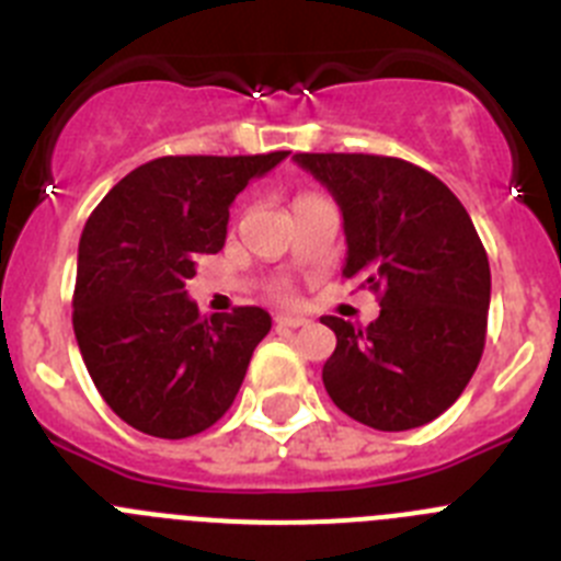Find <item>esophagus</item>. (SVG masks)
Listing matches in <instances>:
<instances>
[{"mask_svg": "<svg viewBox=\"0 0 561 561\" xmlns=\"http://www.w3.org/2000/svg\"><path fill=\"white\" fill-rule=\"evenodd\" d=\"M274 323L279 329H298V327H307V323H310V318L290 316V312H282V316L274 318Z\"/></svg>", "mask_w": 561, "mask_h": 561, "instance_id": "1", "label": "esophagus"}]
</instances>
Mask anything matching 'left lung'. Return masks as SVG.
Masks as SVG:
<instances>
[{"label":"left lung","mask_w":561,"mask_h":561,"mask_svg":"<svg viewBox=\"0 0 561 561\" xmlns=\"http://www.w3.org/2000/svg\"><path fill=\"white\" fill-rule=\"evenodd\" d=\"M343 213V276L379 296L365 329L323 316L337 337L329 399L379 432L423 426L462 396L486 337L490 263L468 209L421 165L381 154H296Z\"/></svg>","instance_id":"1"}]
</instances>
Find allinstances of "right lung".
Masks as SVG:
<instances>
[{
	"mask_svg": "<svg viewBox=\"0 0 561 561\" xmlns=\"http://www.w3.org/2000/svg\"><path fill=\"white\" fill-rule=\"evenodd\" d=\"M287 154L157 157L88 218L71 316L77 345L110 410L138 432L193 437L232 407L271 316L234 307L204 318L185 282L198 256L224 249L234 196Z\"/></svg>",
	"mask_w": 561,
	"mask_h": 561,
	"instance_id": "1",
	"label": "right lung"
}]
</instances>
